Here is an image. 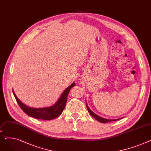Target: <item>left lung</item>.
Listing matches in <instances>:
<instances>
[{
    "instance_id": "obj_1",
    "label": "left lung",
    "mask_w": 151,
    "mask_h": 151,
    "mask_svg": "<svg viewBox=\"0 0 151 151\" xmlns=\"http://www.w3.org/2000/svg\"><path fill=\"white\" fill-rule=\"evenodd\" d=\"M86 107H87V108H88V111H89V113H90V114H91L93 118L96 119L97 121H98L99 122H101V123H106V122H111V121H117V120H119V119H122V118H123V117H122V118H119V119H105V118H104V117H100V116L97 115L96 114H95V113L92 111L89 108L88 104H87V103H86Z\"/></svg>"
}]
</instances>
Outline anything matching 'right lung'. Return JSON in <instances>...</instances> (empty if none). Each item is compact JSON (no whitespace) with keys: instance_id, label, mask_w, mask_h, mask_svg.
Listing matches in <instances>:
<instances>
[{"instance_id":"add662e5","label":"right lung","mask_w":151,"mask_h":151,"mask_svg":"<svg viewBox=\"0 0 151 151\" xmlns=\"http://www.w3.org/2000/svg\"><path fill=\"white\" fill-rule=\"evenodd\" d=\"M75 86V82H73L67 88H66L62 93L58 100L52 106L44 108H32L26 105L21 102L13 89V93L17 100V103L22 111L28 116L34 117L38 119L42 120H51L56 118L60 116L65 107V105L67 100V96L70 92V90Z\"/></svg>"}]
</instances>
